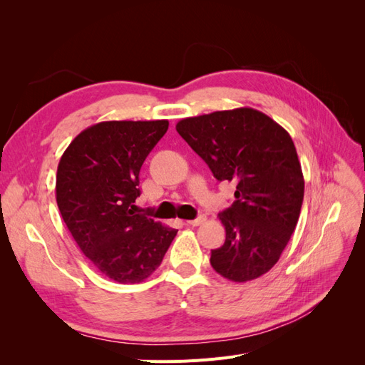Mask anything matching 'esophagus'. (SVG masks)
<instances>
[{
	"label": "esophagus",
	"mask_w": 365,
	"mask_h": 365,
	"mask_svg": "<svg viewBox=\"0 0 365 365\" xmlns=\"http://www.w3.org/2000/svg\"><path fill=\"white\" fill-rule=\"evenodd\" d=\"M207 220V217L204 216V215H201V216H197L196 219H192V220H187V224L189 225H192V227H197V225H201V224H204Z\"/></svg>",
	"instance_id": "esophagus-1"
}]
</instances>
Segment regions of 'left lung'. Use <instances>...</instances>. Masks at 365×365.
<instances>
[{
	"label": "left lung",
	"mask_w": 365,
	"mask_h": 365,
	"mask_svg": "<svg viewBox=\"0 0 365 365\" xmlns=\"http://www.w3.org/2000/svg\"><path fill=\"white\" fill-rule=\"evenodd\" d=\"M178 134L217 181H235L236 201L219 219L224 245L212 250L213 269L244 283L280 259L298 222L304 180L291 135L252 108L182 118Z\"/></svg>",
	"instance_id": "left-lung-1"
}]
</instances>
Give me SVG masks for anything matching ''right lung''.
I'll return each instance as SVG.
<instances>
[{
	"mask_svg": "<svg viewBox=\"0 0 365 365\" xmlns=\"http://www.w3.org/2000/svg\"><path fill=\"white\" fill-rule=\"evenodd\" d=\"M168 120L102 121L63 152L56 201L77 247L108 279L140 283L155 271L178 230L137 215L138 175Z\"/></svg>",
	"mask_w": 365,
	"mask_h": 365,
	"instance_id": "obj_1",
	"label": "right lung"
}]
</instances>
